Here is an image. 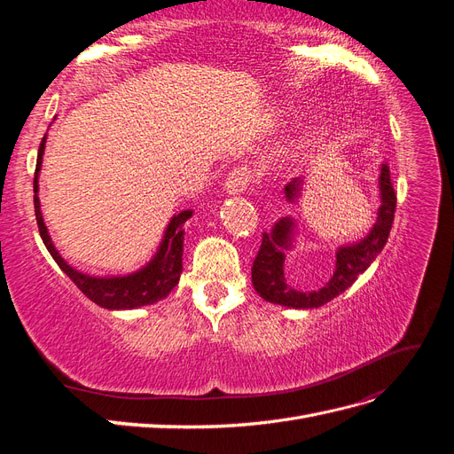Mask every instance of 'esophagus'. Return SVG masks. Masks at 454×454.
I'll return each instance as SVG.
<instances>
[{"instance_id":"obj_1","label":"esophagus","mask_w":454,"mask_h":454,"mask_svg":"<svg viewBox=\"0 0 454 454\" xmlns=\"http://www.w3.org/2000/svg\"><path fill=\"white\" fill-rule=\"evenodd\" d=\"M254 176H255V172L252 167H248V164H240V167H235L227 176L225 191L229 195L244 193V191L248 189L250 184L254 182Z\"/></svg>"}]
</instances>
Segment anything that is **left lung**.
<instances>
[{
	"label": "left lung",
	"mask_w": 454,
	"mask_h": 454,
	"mask_svg": "<svg viewBox=\"0 0 454 454\" xmlns=\"http://www.w3.org/2000/svg\"><path fill=\"white\" fill-rule=\"evenodd\" d=\"M303 177H294V180L284 187L286 199L295 202L301 195ZM380 189V208L377 214V223L369 231V235L350 246H342L335 257V270L333 277L329 278L318 290L301 292L294 286L287 284L284 274V261L286 250L292 248V235H294V222L290 217H284L272 227L270 232H263L261 248L254 259L252 267V282L255 292L269 303H277L290 309H318L329 301H333L337 295L350 287L356 278L373 263L375 257L384 248L388 240L390 229L394 223L395 212V193L390 180V168L384 162L380 167L379 177Z\"/></svg>",
	"instance_id": "obj_1"
}]
</instances>
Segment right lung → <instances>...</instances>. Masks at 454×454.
Listing matches in <instances>:
<instances>
[{
	"mask_svg": "<svg viewBox=\"0 0 454 454\" xmlns=\"http://www.w3.org/2000/svg\"><path fill=\"white\" fill-rule=\"evenodd\" d=\"M43 151H45V138L41 140V145H39L35 174H34V208H35L39 235L43 239V244L47 246L52 259L57 261V265L72 278V282L92 301V303L109 310L140 309L145 305H153L157 301L167 297L174 290V286L180 282V274L184 269V263H182L184 232H185L184 223L191 215H193V212L185 210L170 219L155 257L138 272L127 274V277H112V278L89 277V274L79 272L72 265L66 263L62 255L57 252V248H54V244L47 232V227L43 223V215H41L39 197H37V189H39L37 177L41 170V160H43Z\"/></svg>",
	"mask_w": 454,
	"mask_h": 454,
	"instance_id": "obj_1",
	"label": "right lung"
}]
</instances>
